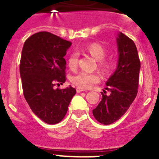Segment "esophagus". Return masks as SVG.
I'll list each match as a JSON object with an SVG mask.
<instances>
[{"label": "esophagus", "mask_w": 159, "mask_h": 159, "mask_svg": "<svg viewBox=\"0 0 159 159\" xmlns=\"http://www.w3.org/2000/svg\"><path fill=\"white\" fill-rule=\"evenodd\" d=\"M84 91H85V90L82 89V88H76V92H77V93H80V92H84Z\"/></svg>", "instance_id": "1"}]
</instances>
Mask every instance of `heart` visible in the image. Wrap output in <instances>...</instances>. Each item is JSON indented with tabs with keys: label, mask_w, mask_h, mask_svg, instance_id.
<instances>
[{
	"label": "heart",
	"mask_w": 159,
	"mask_h": 159,
	"mask_svg": "<svg viewBox=\"0 0 159 159\" xmlns=\"http://www.w3.org/2000/svg\"><path fill=\"white\" fill-rule=\"evenodd\" d=\"M86 51L89 53L94 59L96 60H100L99 61V67L102 71L105 73H107L111 69V64L108 61L102 60L106 56V51L104 48L101 44L98 43H93L88 46L86 48ZM79 54L76 52L71 53L67 59V65L71 70H75L77 67L78 64ZM71 82L73 84L78 88H82V89H88L91 88L93 84L99 83L100 80L99 75L96 73H90L86 71H80L78 74L71 77Z\"/></svg>",
	"instance_id": "1"
}]
</instances>
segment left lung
Listing matches in <instances>:
<instances>
[{"instance_id":"left-lung-1","label":"left lung","mask_w":159,"mask_h":159,"mask_svg":"<svg viewBox=\"0 0 159 159\" xmlns=\"http://www.w3.org/2000/svg\"><path fill=\"white\" fill-rule=\"evenodd\" d=\"M118 64L116 71L106 82V90L111 94H102V99L92 110L97 121L111 124L126 113L135 99L139 80L140 61L134 41L122 32L116 37ZM103 92L106 91L103 90Z\"/></svg>"}]
</instances>
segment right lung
Here are the masks:
<instances>
[{
	"mask_svg": "<svg viewBox=\"0 0 159 159\" xmlns=\"http://www.w3.org/2000/svg\"><path fill=\"white\" fill-rule=\"evenodd\" d=\"M71 43L48 32L35 33L23 46L20 75L25 98L32 112L48 124L64 118L76 91L70 86L55 89L56 82H65L64 58Z\"/></svg>",
	"mask_w": 159,
	"mask_h": 159,
	"instance_id": "right-lung-1",
	"label": "right lung"
}]
</instances>
